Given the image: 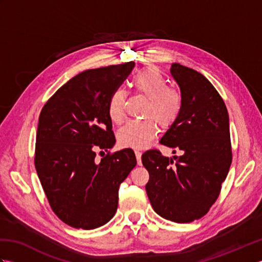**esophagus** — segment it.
Wrapping results in <instances>:
<instances>
[{"instance_id":"1","label":"esophagus","mask_w":262,"mask_h":262,"mask_svg":"<svg viewBox=\"0 0 262 262\" xmlns=\"http://www.w3.org/2000/svg\"><path fill=\"white\" fill-rule=\"evenodd\" d=\"M135 155H136L137 164H138V165H142V160H141V157H142V153H141L140 151H135Z\"/></svg>"}]
</instances>
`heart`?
<instances>
[{
  "label": "heart",
  "instance_id": "obj_1",
  "mask_svg": "<svg viewBox=\"0 0 262 262\" xmlns=\"http://www.w3.org/2000/svg\"><path fill=\"white\" fill-rule=\"evenodd\" d=\"M132 84L137 93L147 98L144 116L151 117L144 120H130L122 126L117 134V141L121 147L142 149L146 147L157 135L158 127L155 121L168 128L179 117L182 105V94L177 89L168 86V81L157 69L146 68L133 76ZM126 92L116 89L108 100L109 118L120 124L125 117Z\"/></svg>",
  "mask_w": 262,
  "mask_h": 262
}]
</instances>
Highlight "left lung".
<instances>
[{
  "mask_svg": "<svg viewBox=\"0 0 262 262\" xmlns=\"http://www.w3.org/2000/svg\"><path fill=\"white\" fill-rule=\"evenodd\" d=\"M170 72L180 88L183 105L160 143L180 149L182 155L169 159L158 149L144 153L142 162L149 173L145 189L161 217L190 223L207 214L229 173V114L220 93L199 72L178 63Z\"/></svg>",
  "mask_w": 262,
  "mask_h": 262,
  "instance_id": "1",
  "label": "left lung"
}]
</instances>
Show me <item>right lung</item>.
<instances>
[{
	"instance_id": "right-lung-1",
	"label": "right lung",
	"mask_w": 262,
	"mask_h": 262,
	"mask_svg": "<svg viewBox=\"0 0 262 262\" xmlns=\"http://www.w3.org/2000/svg\"><path fill=\"white\" fill-rule=\"evenodd\" d=\"M134 66L82 72L53 94L39 116L37 174L54 213L75 229L93 230L113 219L120 183L136 165L132 148L96 160L97 149L115 145L108 100Z\"/></svg>"
}]
</instances>
